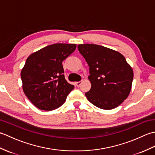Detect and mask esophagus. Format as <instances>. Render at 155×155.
<instances>
[{"mask_svg": "<svg viewBox=\"0 0 155 155\" xmlns=\"http://www.w3.org/2000/svg\"><path fill=\"white\" fill-rule=\"evenodd\" d=\"M82 83H83V80H82V81H78V82H77V83H76L75 84H76V85H77V87H79L81 86V85Z\"/></svg>", "mask_w": 155, "mask_h": 155, "instance_id": "1", "label": "esophagus"}]
</instances>
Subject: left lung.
Returning <instances> with one entry per match:
<instances>
[{
	"mask_svg": "<svg viewBox=\"0 0 155 155\" xmlns=\"http://www.w3.org/2000/svg\"><path fill=\"white\" fill-rule=\"evenodd\" d=\"M78 49L89 67L91 90L87 99L98 108L110 110L117 107L129 94L133 71L123 54L94 44L78 45Z\"/></svg>",
	"mask_w": 155,
	"mask_h": 155,
	"instance_id": "obj_1",
	"label": "left lung"
}]
</instances>
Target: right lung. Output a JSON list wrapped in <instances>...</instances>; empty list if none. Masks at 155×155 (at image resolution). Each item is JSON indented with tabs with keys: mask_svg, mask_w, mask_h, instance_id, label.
<instances>
[{
	"mask_svg": "<svg viewBox=\"0 0 155 155\" xmlns=\"http://www.w3.org/2000/svg\"><path fill=\"white\" fill-rule=\"evenodd\" d=\"M76 47L75 44H53L27 58L21 73L22 89L39 109L52 110L60 107L74 89V85L65 79L62 62Z\"/></svg>",
	"mask_w": 155,
	"mask_h": 155,
	"instance_id": "obj_1",
	"label": "right lung"
}]
</instances>
